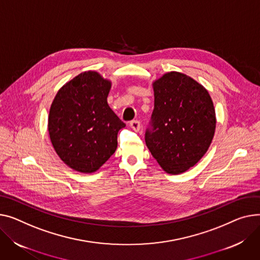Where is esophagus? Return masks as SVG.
<instances>
[{
    "label": "esophagus",
    "instance_id": "esophagus-1",
    "mask_svg": "<svg viewBox=\"0 0 260 260\" xmlns=\"http://www.w3.org/2000/svg\"><path fill=\"white\" fill-rule=\"evenodd\" d=\"M129 126H131V128H133V131H135V132H139V131H140V128H141L140 121H138V120H133V121H131Z\"/></svg>",
    "mask_w": 260,
    "mask_h": 260
}]
</instances>
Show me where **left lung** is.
Here are the masks:
<instances>
[{"label":"left lung","instance_id":"8db88e82","mask_svg":"<svg viewBox=\"0 0 260 260\" xmlns=\"http://www.w3.org/2000/svg\"><path fill=\"white\" fill-rule=\"evenodd\" d=\"M154 109L145 143L164 171L180 175L208 150L215 133L213 101L204 86L180 72L152 82Z\"/></svg>","mask_w":260,"mask_h":260}]
</instances>
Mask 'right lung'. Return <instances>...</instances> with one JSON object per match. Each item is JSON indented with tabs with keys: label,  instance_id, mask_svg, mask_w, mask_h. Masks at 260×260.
<instances>
[{
	"label": "right lung",
	"instance_id": "add662e5",
	"mask_svg": "<svg viewBox=\"0 0 260 260\" xmlns=\"http://www.w3.org/2000/svg\"><path fill=\"white\" fill-rule=\"evenodd\" d=\"M112 81L85 71L58 90L49 111L48 132L61 161L75 171L93 174L117 148L125 124L108 105Z\"/></svg>",
	"mask_w": 260,
	"mask_h": 260
}]
</instances>
